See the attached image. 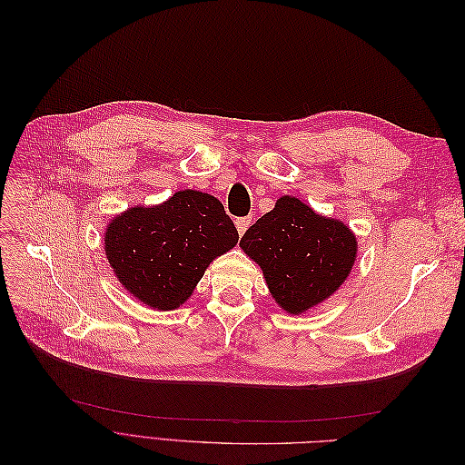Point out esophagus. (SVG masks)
Here are the masks:
<instances>
[{
  "mask_svg": "<svg viewBox=\"0 0 465 465\" xmlns=\"http://www.w3.org/2000/svg\"><path fill=\"white\" fill-rule=\"evenodd\" d=\"M250 223H252V217H241V219H236V231H238V234H244L246 232V229L250 227Z\"/></svg>",
  "mask_w": 465,
  "mask_h": 465,
  "instance_id": "esophagus-1",
  "label": "esophagus"
}]
</instances>
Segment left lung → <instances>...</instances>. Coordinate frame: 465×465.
<instances>
[{
  "instance_id": "8db88e82",
  "label": "left lung",
  "mask_w": 465,
  "mask_h": 465,
  "mask_svg": "<svg viewBox=\"0 0 465 465\" xmlns=\"http://www.w3.org/2000/svg\"><path fill=\"white\" fill-rule=\"evenodd\" d=\"M244 254L263 272L267 289L289 314L326 301L347 279L357 238L341 221L318 215L292 195L258 219L241 238Z\"/></svg>"
}]
</instances>
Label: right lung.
<instances>
[{
    "instance_id": "add662e5",
    "label": "right lung",
    "mask_w": 465,
    "mask_h": 465,
    "mask_svg": "<svg viewBox=\"0 0 465 465\" xmlns=\"http://www.w3.org/2000/svg\"><path fill=\"white\" fill-rule=\"evenodd\" d=\"M238 242L232 219L213 195L180 190L161 205L130 207L110 221L106 258L137 301L174 311L209 263Z\"/></svg>"
}]
</instances>
